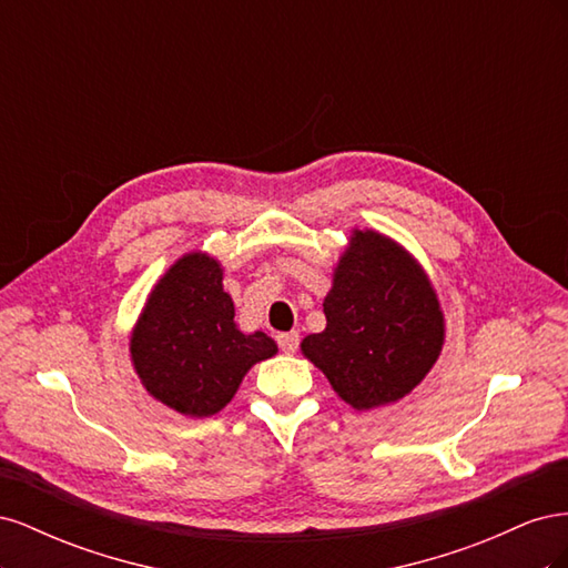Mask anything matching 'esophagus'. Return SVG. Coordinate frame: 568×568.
Listing matches in <instances>:
<instances>
[{
  "label": "esophagus",
  "mask_w": 568,
  "mask_h": 568,
  "mask_svg": "<svg viewBox=\"0 0 568 568\" xmlns=\"http://www.w3.org/2000/svg\"><path fill=\"white\" fill-rule=\"evenodd\" d=\"M277 343L284 353H296L301 336H298V332H284V334H277Z\"/></svg>",
  "instance_id": "obj_1"
}]
</instances>
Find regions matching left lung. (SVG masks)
I'll return each mask as SVG.
<instances>
[{"label": "left lung", "mask_w": 568, "mask_h": 568, "mask_svg": "<svg viewBox=\"0 0 568 568\" xmlns=\"http://www.w3.org/2000/svg\"><path fill=\"white\" fill-rule=\"evenodd\" d=\"M326 326L303 355L355 409L400 400L440 355L445 324L424 270L403 246L355 230L324 298Z\"/></svg>", "instance_id": "obj_1"}]
</instances>
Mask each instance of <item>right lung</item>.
Here are the masks:
<instances>
[{
	"mask_svg": "<svg viewBox=\"0 0 568 568\" xmlns=\"http://www.w3.org/2000/svg\"><path fill=\"white\" fill-rule=\"evenodd\" d=\"M130 353L153 398L189 417H211L234 398L255 363L277 353V343L263 332L236 329L220 263L189 253L151 291Z\"/></svg>",
	"mask_w": 568,
	"mask_h": 568,
	"instance_id": "add662e5",
	"label": "right lung"
}]
</instances>
